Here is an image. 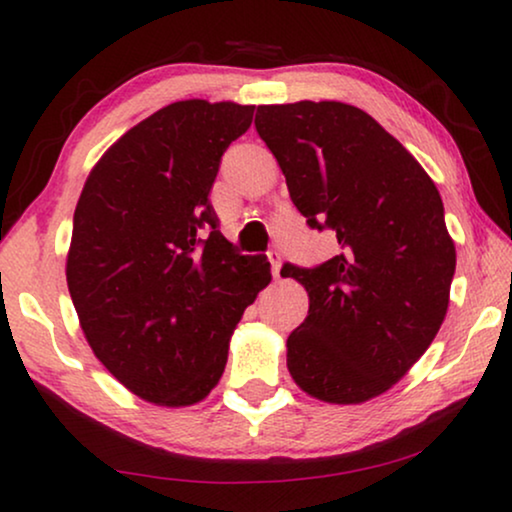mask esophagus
I'll return each mask as SVG.
<instances>
[{
	"label": "esophagus",
	"mask_w": 512,
	"mask_h": 512,
	"mask_svg": "<svg viewBox=\"0 0 512 512\" xmlns=\"http://www.w3.org/2000/svg\"><path fill=\"white\" fill-rule=\"evenodd\" d=\"M268 261H270V268H272V277H279V265H282V254H279L277 249L268 251Z\"/></svg>",
	"instance_id": "esophagus-1"
}]
</instances>
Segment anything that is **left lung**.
Returning a JSON list of instances; mask_svg holds the SVG:
<instances>
[{"mask_svg":"<svg viewBox=\"0 0 512 512\" xmlns=\"http://www.w3.org/2000/svg\"><path fill=\"white\" fill-rule=\"evenodd\" d=\"M254 125L307 226L340 244L331 261L282 268L310 296L286 340L289 373L328 403L380 396L429 349L450 303L457 254L438 188L352 104H268Z\"/></svg>","mask_w":512,"mask_h":512,"instance_id":"obj_1","label":"left lung"}]
</instances>
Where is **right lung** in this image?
<instances>
[{
	"label": "right lung",
	"mask_w": 512,
	"mask_h": 512,
	"mask_svg": "<svg viewBox=\"0 0 512 512\" xmlns=\"http://www.w3.org/2000/svg\"><path fill=\"white\" fill-rule=\"evenodd\" d=\"M254 107L174 102L93 167L74 212L67 286L88 345L132 394L193 405L221 380L228 340L270 282L219 230L209 193Z\"/></svg>",
	"instance_id": "obj_1"
}]
</instances>
